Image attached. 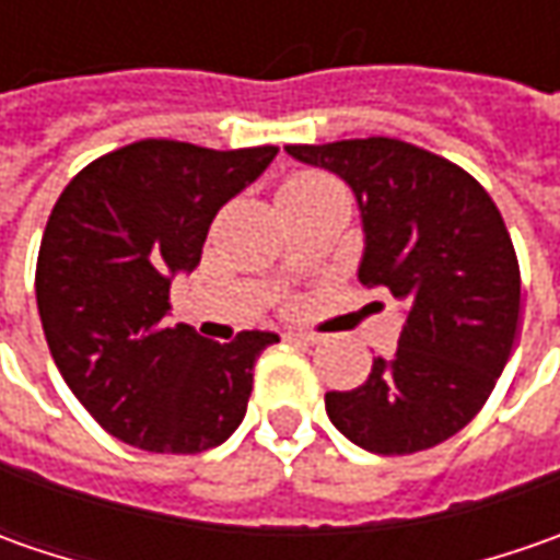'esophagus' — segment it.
<instances>
[{
	"instance_id": "34e87169",
	"label": "esophagus",
	"mask_w": 560,
	"mask_h": 560,
	"mask_svg": "<svg viewBox=\"0 0 560 560\" xmlns=\"http://www.w3.org/2000/svg\"><path fill=\"white\" fill-rule=\"evenodd\" d=\"M292 342H305V346H317L324 336H317V334H308V330H292L290 334Z\"/></svg>"
}]
</instances>
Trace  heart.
I'll use <instances>...</instances> for the list:
<instances>
[{"instance_id": "1", "label": "heart", "mask_w": 560, "mask_h": 560, "mask_svg": "<svg viewBox=\"0 0 560 560\" xmlns=\"http://www.w3.org/2000/svg\"><path fill=\"white\" fill-rule=\"evenodd\" d=\"M327 192H342V186L336 184L334 177H327V174L302 171V174H292L290 180L283 184L280 199L283 202H295V199H312V196H327Z\"/></svg>"}]
</instances>
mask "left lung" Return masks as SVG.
<instances>
[{
  "label": "left lung",
  "mask_w": 560,
  "mask_h": 560,
  "mask_svg": "<svg viewBox=\"0 0 560 560\" xmlns=\"http://www.w3.org/2000/svg\"><path fill=\"white\" fill-rule=\"evenodd\" d=\"M352 186L358 280L405 308L396 355L327 393L334 427L374 455H411L464 430L502 376L521 317V268L495 202L467 171L389 137L287 145Z\"/></svg>",
  "instance_id": "left-lung-1"
}]
</instances>
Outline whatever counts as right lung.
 Instances as JSON below:
<instances>
[{"label":"right lung","instance_id":"add662e5","mask_svg":"<svg viewBox=\"0 0 560 560\" xmlns=\"http://www.w3.org/2000/svg\"><path fill=\"white\" fill-rule=\"evenodd\" d=\"M277 145L140 140L86 164L58 196L36 258V308L58 371L115 440L199 455L246 418L255 358L280 336L233 342L167 327L171 280L202 258L214 214Z\"/></svg>","mask_w":560,"mask_h":560}]
</instances>
